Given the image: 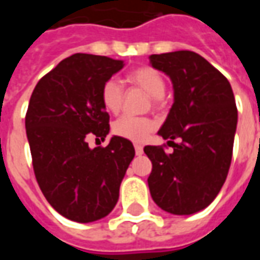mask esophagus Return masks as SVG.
Wrapping results in <instances>:
<instances>
[{"label": "esophagus", "instance_id": "obj_1", "mask_svg": "<svg viewBox=\"0 0 260 260\" xmlns=\"http://www.w3.org/2000/svg\"><path fill=\"white\" fill-rule=\"evenodd\" d=\"M135 152L136 154H142L143 153V146L142 145H135Z\"/></svg>", "mask_w": 260, "mask_h": 260}]
</instances>
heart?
<instances>
[{"label": "heart", "instance_id": "b5f03b06", "mask_svg": "<svg viewBox=\"0 0 260 260\" xmlns=\"http://www.w3.org/2000/svg\"><path fill=\"white\" fill-rule=\"evenodd\" d=\"M125 80L141 87L145 90L153 100L156 102L158 97H161L166 90V80L161 74L152 67H138L128 72ZM100 99H102L103 107L107 110L108 113H118L122 106L124 100V90L122 86L119 85L115 79L106 80L102 86L100 91ZM156 128V124L152 119L145 118V117H134V115H122L113 125L114 135L124 138L132 142H145Z\"/></svg>", "mask_w": 260, "mask_h": 260}]
</instances>
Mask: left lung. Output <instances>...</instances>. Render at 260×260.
<instances>
[{
    "instance_id": "left-lung-1",
    "label": "left lung",
    "mask_w": 260,
    "mask_h": 260,
    "mask_svg": "<svg viewBox=\"0 0 260 260\" xmlns=\"http://www.w3.org/2000/svg\"><path fill=\"white\" fill-rule=\"evenodd\" d=\"M150 61L174 86V104L158 131L174 152L145 146L153 166L147 184L158 207L192 214L214 201L229 174L238 119L234 93L227 78L193 51L153 54Z\"/></svg>"
}]
</instances>
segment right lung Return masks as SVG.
I'll return each instance as SVG.
<instances>
[{"instance_id":"obj_1","label":"right lung","mask_w":260,"mask_h":260,"mask_svg":"<svg viewBox=\"0 0 260 260\" xmlns=\"http://www.w3.org/2000/svg\"><path fill=\"white\" fill-rule=\"evenodd\" d=\"M122 67L104 55L74 54L44 75L30 96L25 125L37 184L72 221H96L113 210L135 156L132 142L119 136L94 149L86 141L107 136L110 115L100 91Z\"/></svg>"}]
</instances>
